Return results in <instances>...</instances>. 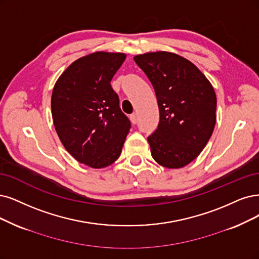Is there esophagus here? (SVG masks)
Instances as JSON below:
<instances>
[{
	"label": "esophagus",
	"instance_id": "1",
	"mask_svg": "<svg viewBox=\"0 0 259 259\" xmlns=\"http://www.w3.org/2000/svg\"><path fill=\"white\" fill-rule=\"evenodd\" d=\"M130 120L132 123H137L138 120V114L137 113H133L130 115Z\"/></svg>",
	"mask_w": 259,
	"mask_h": 259
}]
</instances>
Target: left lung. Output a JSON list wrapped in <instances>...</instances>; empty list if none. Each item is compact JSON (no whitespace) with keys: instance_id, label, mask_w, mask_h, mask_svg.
<instances>
[{"instance_id":"obj_1","label":"left lung","mask_w":259,"mask_h":259,"mask_svg":"<svg viewBox=\"0 0 259 259\" xmlns=\"http://www.w3.org/2000/svg\"><path fill=\"white\" fill-rule=\"evenodd\" d=\"M156 92L160 121L147 138L151 156L167 168L192 162L207 145L217 120L211 83L178 54L158 51L133 57Z\"/></svg>"}]
</instances>
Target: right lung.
<instances>
[{"label":"right lung","mask_w":259,"mask_h":259,"mask_svg":"<svg viewBox=\"0 0 259 259\" xmlns=\"http://www.w3.org/2000/svg\"><path fill=\"white\" fill-rule=\"evenodd\" d=\"M124 53L94 52L80 57L57 79L51 97L53 123L66 150L92 168L120 156L131 122L110 84Z\"/></svg>","instance_id":"obj_1"}]
</instances>
